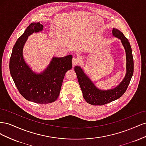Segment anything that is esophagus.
<instances>
[{
  "mask_svg": "<svg viewBox=\"0 0 146 146\" xmlns=\"http://www.w3.org/2000/svg\"><path fill=\"white\" fill-rule=\"evenodd\" d=\"M72 64H73L74 66H76V65H77V64L80 63V60H79V59L78 58H77V57L74 56V58H72Z\"/></svg>",
  "mask_w": 146,
  "mask_h": 146,
  "instance_id": "esophagus-1",
  "label": "esophagus"
}]
</instances>
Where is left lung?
<instances>
[{
	"instance_id": "obj_1",
	"label": "left lung",
	"mask_w": 146,
	"mask_h": 146,
	"mask_svg": "<svg viewBox=\"0 0 146 146\" xmlns=\"http://www.w3.org/2000/svg\"><path fill=\"white\" fill-rule=\"evenodd\" d=\"M112 32L113 36L121 39L126 53L127 73L123 80L117 87L107 91L99 90L86 76L80 67L76 66L74 68L83 98L88 104L92 105H103L120 98L126 91L133 74V58L129 40L116 29H113Z\"/></svg>"
}]
</instances>
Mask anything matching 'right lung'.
<instances>
[{
    "label": "right lung",
    "mask_w": 146,
    "mask_h": 146,
    "mask_svg": "<svg viewBox=\"0 0 146 146\" xmlns=\"http://www.w3.org/2000/svg\"><path fill=\"white\" fill-rule=\"evenodd\" d=\"M42 29L43 25L39 23L28 26L13 48L9 67L17 89L26 100L37 104H49L58 98L65 74L72 69V56L54 57L42 73L36 74L32 71L23 58V47L29 35Z\"/></svg>",
    "instance_id": "right-lung-1"
}]
</instances>
